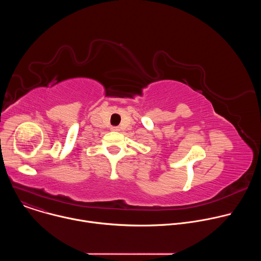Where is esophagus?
Listing matches in <instances>:
<instances>
[{"label":"esophagus","mask_w":261,"mask_h":261,"mask_svg":"<svg viewBox=\"0 0 261 261\" xmlns=\"http://www.w3.org/2000/svg\"><path fill=\"white\" fill-rule=\"evenodd\" d=\"M111 130H113V131H119L120 128L119 127H111Z\"/></svg>","instance_id":"1"}]
</instances>
